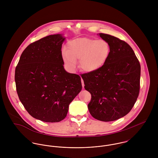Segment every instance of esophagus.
<instances>
[{
	"label": "esophagus",
	"mask_w": 158,
	"mask_h": 158,
	"mask_svg": "<svg viewBox=\"0 0 158 158\" xmlns=\"http://www.w3.org/2000/svg\"><path fill=\"white\" fill-rule=\"evenodd\" d=\"M81 83H82V86H83V88H84L85 84H84V81H83V80H82V78H81Z\"/></svg>",
	"instance_id": "obj_1"
}]
</instances>
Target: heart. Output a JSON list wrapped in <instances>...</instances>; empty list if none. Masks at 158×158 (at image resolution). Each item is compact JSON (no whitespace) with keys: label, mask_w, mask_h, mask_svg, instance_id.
<instances>
[{"label":"heart","mask_w":158,"mask_h":158,"mask_svg":"<svg viewBox=\"0 0 158 158\" xmlns=\"http://www.w3.org/2000/svg\"><path fill=\"white\" fill-rule=\"evenodd\" d=\"M111 53L110 44L104 40L80 38L70 41L67 48L62 50V57L66 67L74 70L80 60V68L85 72H94L107 62Z\"/></svg>","instance_id":"b5f03b06"}]
</instances>
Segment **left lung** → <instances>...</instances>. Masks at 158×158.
I'll return each instance as SVG.
<instances>
[{
  "label": "left lung",
  "mask_w": 158,
  "mask_h": 158,
  "mask_svg": "<svg viewBox=\"0 0 158 158\" xmlns=\"http://www.w3.org/2000/svg\"><path fill=\"white\" fill-rule=\"evenodd\" d=\"M111 47L106 64L97 71L81 75L91 94L88 109L100 121L110 122L126 115L133 108L140 89V65L132 48L111 35L99 33Z\"/></svg>",
  "instance_id": "1"
}]
</instances>
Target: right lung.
I'll return each mask as SVG.
<instances>
[{
    "label": "right lung",
    "instance_id": "obj_1",
    "mask_svg": "<svg viewBox=\"0 0 158 158\" xmlns=\"http://www.w3.org/2000/svg\"><path fill=\"white\" fill-rule=\"evenodd\" d=\"M62 34L49 35L28 45L15 70L20 101L33 117L58 122L67 115L69 105L82 89L78 75L64 68Z\"/></svg>",
    "mask_w": 158,
    "mask_h": 158
}]
</instances>
